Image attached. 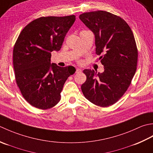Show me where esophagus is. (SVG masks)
<instances>
[{
  "label": "esophagus",
  "instance_id": "1",
  "mask_svg": "<svg viewBox=\"0 0 153 153\" xmlns=\"http://www.w3.org/2000/svg\"><path fill=\"white\" fill-rule=\"evenodd\" d=\"M81 72H82V69H80V68H76V73H81Z\"/></svg>",
  "mask_w": 153,
  "mask_h": 153
}]
</instances>
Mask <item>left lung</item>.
<instances>
[{
	"instance_id": "8db88e82",
	"label": "left lung",
	"mask_w": 153,
	"mask_h": 153,
	"mask_svg": "<svg viewBox=\"0 0 153 153\" xmlns=\"http://www.w3.org/2000/svg\"><path fill=\"white\" fill-rule=\"evenodd\" d=\"M79 18L95 36L96 53L104 65L103 73L85 69L86 80L81 86L85 98L96 105L108 107L122 97L137 69L138 51L129 25L106 11L85 12Z\"/></svg>"
}]
</instances>
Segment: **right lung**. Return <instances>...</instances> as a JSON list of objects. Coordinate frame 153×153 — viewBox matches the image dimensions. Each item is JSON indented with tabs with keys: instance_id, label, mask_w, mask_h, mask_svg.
<instances>
[{
	"instance_id": "obj_1",
	"label": "right lung",
	"mask_w": 153,
	"mask_h": 153,
	"mask_svg": "<svg viewBox=\"0 0 153 153\" xmlns=\"http://www.w3.org/2000/svg\"><path fill=\"white\" fill-rule=\"evenodd\" d=\"M75 16L40 17L20 32L13 49L15 79L22 95L32 106L47 110L58 104L73 66L51 63V53L59 51Z\"/></svg>"
}]
</instances>
